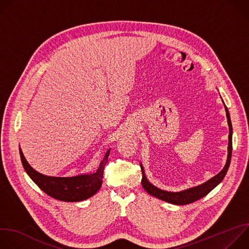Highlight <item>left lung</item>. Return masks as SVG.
I'll return each instance as SVG.
<instances>
[{"label": "left lung", "instance_id": "1", "mask_svg": "<svg viewBox=\"0 0 249 249\" xmlns=\"http://www.w3.org/2000/svg\"><path fill=\"white\" fill-rule=\"evenodd\" d=\"M225 109H226V113H227V118H228V123H229V127H230V135H229V155H228V160L227 163L225 165V167L223 168V170L218 173L216 176L213 177L210 180H208L207 182L197 186V187H193L181 192H167V191H163L160 190L157 187H155L154 185H152L146 178V175L143 169V166L141 165V169H142V185H143V188L152 196H155L160 200H163L165 202L171 203V204H175V205H186V204H190L193 203L194 201H197L201 198H203L204 196H206L213 188H215L223 179L225 175L227 174V171L229 169L230 163H231V152H232V126H231V117H230V113L229 110L227 108V106L225 105Z\"/></svg>", "mask_w": 249, "mask_h": 249}]
</instances>
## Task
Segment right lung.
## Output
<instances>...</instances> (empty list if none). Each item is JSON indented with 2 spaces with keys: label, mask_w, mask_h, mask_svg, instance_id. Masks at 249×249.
Segmentation results:
<instances>
[{
  "label": "right lung",
  "mask_w": 249,
  "mask_h": 249,
  "mask_svg": "<svg viewBox=\"0 0 249 249\" xmlns=\"http://www.w3.org/2000/svg\"><path fill=\"white\" fill-rule=\"evenodd\" d=\"M109 152L110 151L106 153L95 173L78 175L74 177H52L43 175L34 170L26 161L19 148L22 165L33 182L50 197L65 202H78L86 200L94 195L100 189L104 167L107 163Z\"/></svg>",
  "instance_id": "obj_1"
}]
</instances>
